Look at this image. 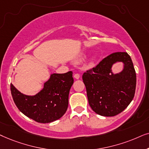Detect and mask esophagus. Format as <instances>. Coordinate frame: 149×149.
Segmentation results:
<instances>
[{"instance_id": "obj_1", "label": "esophagus", "mask_w": 149, "mask_h": 149, "mask_svg": "<svg viewBox=\"0 0 149 149\" xmlns=\"http://www.w3.org/2000/svg\"><path fill=\"white\" fill-rule=\"evenodd\" d=\"M80 74H79V73H75V74H74V78L77 79V80H78V79L80 78Z\"/></svg>"}]
</instances>
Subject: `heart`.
<instances>
[{"label": "heart", "mask_w": 149, "mask_h": 149, "mask_svg": "<svg viewBox=\"0 0 149 149\" xmlns=\"http://www.w3.org/2000/svg\"><path fill=\"white\" fill-rule=\"evenodd\" d=\"M82 60H83V58H80V59H79V60H78V61H77V63H79L82 62Z\"/></svg>", "instance_id": "1"}]
</instances>
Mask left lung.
I'll list each match as a JSON object with an SVG mask.
<instances>
[{
    "mask_svg": "<svg viewBox=\"0 0 149 149\" xmlns=\"http://www.w3.org/2000/svg\"><path fill=\"white\" fill-rule=\"evenodd\" d=\"M117 62L124 63V69L114 74L111 67ZM91 108L104 116H114L123 112L134 98L136 73L132 58L127 52L112 53L96 67L83 73Z\"/></svg>",
    "mask_w": 149,
    "mask_h": 149,
    "instance_id": "8db88e82",
    "label": "left lung"
}]
</instances>
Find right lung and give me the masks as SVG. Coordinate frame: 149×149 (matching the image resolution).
<instances>
[{
  "label": "right lung",
  "instance_id": "right-lung-1",
  "mask_svg": "<svg viewBox=\"0 0 149 149\" xmlns=\"http://www.w3.org/2000/svg\"><path fill=\"white\" fill-rule=\"evenodd\" d=\"M72 71L53 73L43 88L35 95H26L11 84V93L17 108L25 116L41 123L59 119L68 108L69 93L73 83Z\"/></svg>",
  "mask_w": 149,
  "mask_h": 149
}]
</instances>
